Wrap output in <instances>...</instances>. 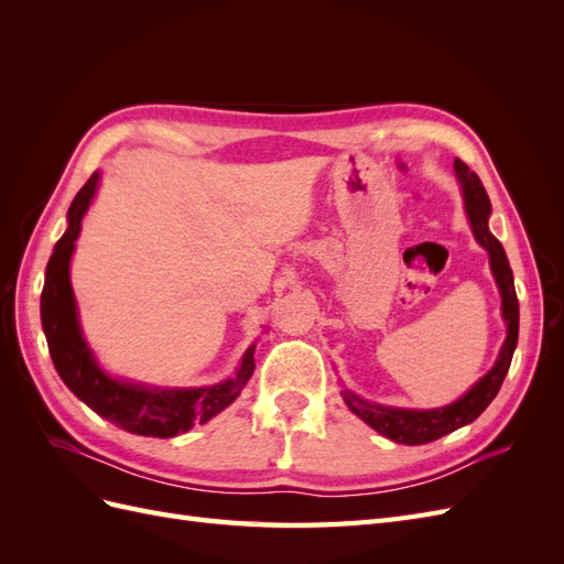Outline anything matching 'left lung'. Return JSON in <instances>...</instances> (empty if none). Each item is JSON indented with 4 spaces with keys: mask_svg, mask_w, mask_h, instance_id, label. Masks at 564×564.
Returning a JSON list of instances; mask_svg holds the SVG:
<instances>
[{
    "mask_svg": "<svg viewBox=\"0 0 564 564\" xmlns=\"http://www.w3.org/2000/svg\"><path fill=\"white\" fill-rule=\"evenodd\" d=\"M454 172L460 183V191H464V204H466V214H468L475 240L480 242L489 253L494 280H497L499 292H501V311H503L508 334L501 346L499 360L494 362V367L466 392L464 398L447 406H440V409L383 406V404H373L357 398L350 390H340V395H344L352 414L360 416L377 433L390 437L392 442H400V445H425V442H433L442 435H447L460 429V425L473 423L489 406V402L497 398L518 346L520 308H518V296H516V284H513V270L508 265L501 242L489 232V226H487L489 214H491L489 195L485 191L482 181L477 178L475 172H470L468 164L454 160Z\"/></svg>",
    "mask_w": 564,
    "mask_h": 564,
    "instance_id": "8db88e82",
    "label": "left lung"
}]
</instances>
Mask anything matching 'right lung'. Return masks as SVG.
<instances>
[{"instance_id":"add662e5","label":"right lung","mask_w":564,"mask_h":564,"mask_svg":"<svg viewBox=\"0 0 564 564\" xmlns=\"http://www.w3.org/2000/svg\"><path fill=\"white\" fill-rule=\"evenodd\" d=\"M98 178L94 174L75 195L67 209V230L46 263L40 308L51 360L63 383L117 429L145 437H174L191 431L195 423H207L240 395L256 369V346H249L232 379L204 388H148L112 379L96 365L77 322L70 256L82 230V218L96 195Z\"/></svg>"}]
</instances>
